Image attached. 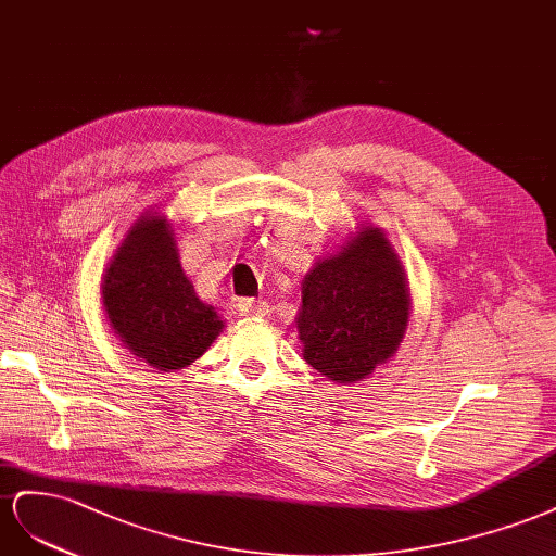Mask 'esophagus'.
<instances>
[{"label": "esophagus", "mask_w": 556, "mask_h": 556, "mask_svg": "<svg viewBox=\"0 0 556 556\" xmlns=\"http://www.w3.org/2000/svg\"><path fill=\"white\" fill-rule=\"evenodd\" d=\"M237 312H240V316H244V319H253V316H265L269 309H267V303H263V300H240L237 303Z\"/></svg>", "instance_id": "1"}]
</instances>
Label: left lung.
<instances>
[{"mask_svg": "<svg viewBox=\"0 0 556 556\" xmlns=\"http://www.w3.org/2000/svg\"><path fill=\"white\" fill-rule=\"evenodd\" d=\"M409 287L384 230L363 226L303 279L298 336L303 356L330 382H363L407 330Z\"/></svg>", "mask_w": 556, "mask_h": 556, "instance_id": "obj_1", "label": "left lung"}]
</instances>
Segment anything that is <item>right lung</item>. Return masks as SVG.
Masks as SVG:
<instances>
[{
    "mask_svg": "<svg viewBox=\"0 0 556 556\" xmlns=\"http://www.w3.org/2000/svg\"><path fill=\"white\" fill-rule=\"evenodd\" d=\"M102 303L123 346L163 372L190 366L224 330L216 309L195 295L161 214L139 216L125 235L104 269Z\"/></svg>",
    "mask_w": 556,
    "mask_h": 556,
    "instance_id": "obj_1",
    "label": "right lung"
}]
</instances>
